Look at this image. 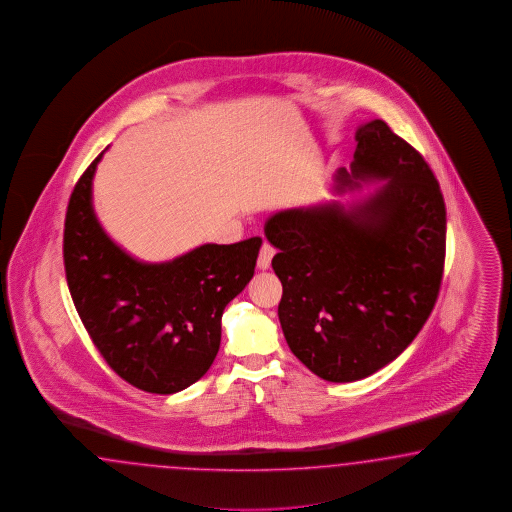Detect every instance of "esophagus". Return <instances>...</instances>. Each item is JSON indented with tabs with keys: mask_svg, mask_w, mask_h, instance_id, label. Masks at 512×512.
<instances>
[{
	"mask_svg": "<svg viewBox=\"0 0 512 512\" xmlns=\"http://www.w3.org/2000/svg\"><path fill=\"white\" fill-rule=\"evenodd\" d=\"M273 256H275V249H273V245H269V243H263L262 250H260V256H258V269H269L271 267V260H273Z\"/></svg>",
	"mask_w": 512,
	"mask_h": 512,
	"instance_id": "34e87169",
	"label": "esophagus"
}]
</instances>
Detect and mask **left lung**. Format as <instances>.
Segmentation results:
<instances>
[{
    "mask_svg": "<svg viewBox=\"0 0 512 512\" xmlns=\"http://www.w3.org/2000/svg\"><path fill=\"white\" fill-rule=\"evenodd\" d=\"M354 137L351 172L336 171L334 193L384 180L373 195L265 223L289 349L328 382L366 379L407 349L433 312L446 260V204L427 161L379 118Z\"/></svg>",
    "mask_w": 512,
    "mask_h": 512,
    "instance_id": "1",
    "label": "left lung"
}]
</instances>
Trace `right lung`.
<instances>
[{"instance_id":"obj_1","label":"right lung","mask_w":512,"mask_h":512,"mask_svg":"<svg viewBox=\"0 0 512 512\" xmlns=\"http://www.w3.org/2000/svg\"><path fill=\"white\" fill-rule=\"evenodd\" d=\"M74 187L65 219L68 289L92 343L118 377L148 394L185 390L221 345V317L254 275L260 237L206 243L171 262L145 263L111 241L92 210V178Z\"/></svg>"}]
</instances>
